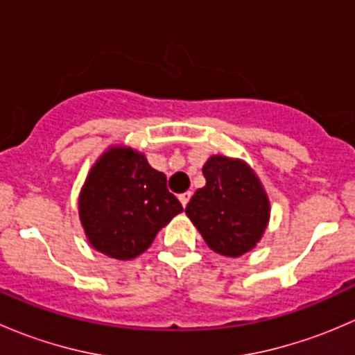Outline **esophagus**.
Returning <instances> with one entry per match:
<instances>
[{
  "mask_svg": "<svg viewBox=\"0 0 355 355\" xmlns=\"http://www.w3.org/2000/svg\"><path fill=\"white\" fill-rule=\"evenodd\" d=\"M191 196H192V192H184V194H180L178 196V199H180V202H182V206H187V202H189V199H191Z\"/></svg>",
  "mask_w": 355,
  "mask_h": 355,
  "instance_id": "obj_1",
  "label": "esophagus"
}]
</instances>
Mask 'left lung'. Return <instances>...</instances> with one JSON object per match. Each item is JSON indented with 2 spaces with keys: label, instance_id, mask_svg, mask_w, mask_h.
<instances>
[{
  "label": "left lung",
  "instance_id": "obj_1",
  "mask_svg": "<svg viewBox=\"0 0 355 355\" xmlns=\"http://www.w3.org/2000/svg\"><path fill=\"white\" fill-rule=\"evenodd\" d=\"M185 213L214 252L239 257L256 247L270 221V200L252 168L242 159L211 156Z\"/></svg>",
  "mask_w": 355,
  "mask_h": 355
}]
</instances>
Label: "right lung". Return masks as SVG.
Returning <instances> with one entry per match:
<instances>
[{"mask_svg":"<svg viewBox=\"0 0 355 355\" xmlns=\"http://www.w3.org/2000/svg\"><path fill=\"white\" fill-rule=\"evenodd\" d=\"M182 211L180 200L168 191L166 175L125 146L103 153L78 196L89 244L120 261L149 249L157 232Z\"/></svg>","mask_w":355,"mask_h":355,"instance_id":"add662e5","label":"right lung"}]
</instances>
